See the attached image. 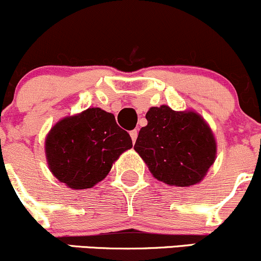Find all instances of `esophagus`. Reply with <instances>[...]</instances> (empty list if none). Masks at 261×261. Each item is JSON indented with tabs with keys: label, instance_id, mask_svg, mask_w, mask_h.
Wrapping results in <instances>:
<instances>
[{
	"label": "esophagus",
	"instance_id": "34e87169",
	"mask_svg": "<svg viewBox=\"0 0 261 261\" xmlns=\"http://www.w3.org/2000/svg\"><path fill=\"white\" fill-rule=\"evenodd\" d=\"M130 138H132V142L133 143H136V141H137V137H138V130L137 129H134V130H130Z\"/></svg>",
	"mask_w": 261,
	"mask_h": 261
}]
</instances>
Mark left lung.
Wrapping results in <instances>:
<instances>
[{
	"label": "left lung",
	"instance_id": "left-lung-1",
	"mask_svg": "<svg viewBox=\"0 0 261 261\" xmlns=\"http://www.w3.org/2000/svg\"><path fill=\"white\" fill-rule=\"evenodd\" d=\"M134 149L158 180L169 186L199 183L214 163L217 144L204 119L194 112L152 107Z\"/></svg>",
	"mask_w": 261,
	"mask_h": 261
}]
</instances>
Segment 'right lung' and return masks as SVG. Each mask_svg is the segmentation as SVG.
<instances>
[{"instance_id":"right-lung-1","label":"right lung","mask_w":261,"mask_h":261,"mask_svg":"<svg viewBox=\"0 0 261 261\" xmlns=\"http://www.w3.org/2000/svg\"><path fill=\"white\" fill-rule=\"evenodd\" d=\"M128 132L112 113L88 108L58 122L46 139L53 175L72 189H87L106 178L112 164L132 148Z\"/></svg>"}]
</instances>
